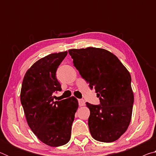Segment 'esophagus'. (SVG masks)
Wrapping results in <instances>:
<instances>
[{"mask_svg":"<svg viewBox=\"0 0 156 156\" xmlns=\"http://www.w3.org/2000/svg\"><path fill=\"white\" fill-rule=\"evenodd\" d=\"M78 104H79V106H84V105H85V102H84V100L83 99H79L78 100Z\"/></svg>","mask_w":156,"mask_h":156,"instance_id":"esophagus-1","label":"esophagus"}]
</instances>
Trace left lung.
<instances>
[{
  "mask_svg": "<svg viewBox=\"0 0 156 156\" xmlns=\"http://www.w3.org/2000/svg\"><path fill=\"white\" fill-rule=\"evenodd\" d=\"M69 54L100 100V105L86 103L90 110L88 125L91 136L100 142L117 140L131 119L134 97L130 73L114 54L104 49H73Z\"/></svg>",
  "mask_w": 156,
  "mask_h": 156,
  "instance_id": "obj_1",
  "label": "left lung"
}]
</instances>
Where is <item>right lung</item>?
Returning <instances> with one entry per match:
<instances>
[{"instance_id":"obj_1","label":"right lung","mask_w":156,"mask_h":156,"mask_svg":"<svg viewBox=\"0 0 156 156\" xmlns=\"http://www.w3.org/2000/svg\"><path fill=\"white\" fill-rule=\"evenodd\" d=\"M67 54H49L36 61L26 72L20 102L28 125L41 142L59 147L69 141L78 102L75 97L54 101V92L62 90L56 71Z\"/></svg>"}]
</instances>
